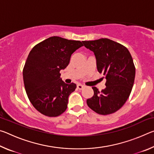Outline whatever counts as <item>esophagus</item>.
<instances>
[{
    "mask_svg": "<svg viewBox=\"0 0 154 154\" xmlns=\"http://www.w3.org/2000/svg\"><path fill=\"white\" fill-rule=\"evenodd\" d=\"M77 89H79V90H82L83 88H84V86H83V85L82 84H78L77 85Z\"/></svg>",
    "mask_w": 154,
    "mask_h": 154,
    "instance_id": "esophagus-1",
    "label": "esophagus"
}]
</instances>
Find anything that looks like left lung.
<instances>
[{"label":"left lung","mask_w":154,"mask_h":154,"mask_svg":"<svg viewBox=\"0 0 154 154\" xmlns=\"http://www.w3.org/2000/svg\"><path fill=\"white\" fill-rule=\"evenodd\" d=\"M83 43L94 52L98 71L106 79V88L100 92L92 87L94 96L87 105L98 114L115 113L126 102L133 87L135 66L131 54L126 47L109 38Z\"/></svg>","instance_id":"8db88e82"}]
</instances>
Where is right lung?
Instances as JSON below:
<instances>
[{"label":"right lung","instance_id":"obj_1","mask_svg":"<svg viewBox=\"0 0 154 154\" xmlns=\"http://www.w3.org/2000/svg\"><path fill=\"white\" fill-rule=\"evenodd\" d=\"M83 46L79 41L51 36L32 49L23 69L26 92L41 113L56 117L66 111L69 96L76 84L65 83L60 71L64 69L74 52Z\"/></svg>","mask_w":154,"mask_h":154}]
</instances>
